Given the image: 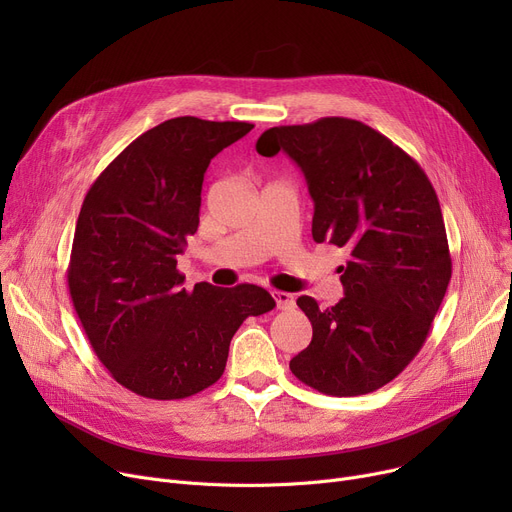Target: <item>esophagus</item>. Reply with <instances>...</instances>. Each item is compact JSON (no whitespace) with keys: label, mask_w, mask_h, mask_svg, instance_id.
<instances>
[{"label":"esophagus","mask_w":512,"mask_h":512,"mask_svg":"<svg viewBox=\"0 0 512 512\" xmlns=\"http://www.w3.org/2000/svg\"><path fill=\"white\" fill-rule=\"evenodd\" d=\"M272 294H274V299H276V305H278V309L286 311V309H292V307H294V297H292L290 292H284V290H274Z\"/></svg>","instance_id":"1"}]
</instances>
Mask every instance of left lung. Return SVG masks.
Returning <instances> with one entry per match:
<instances>
[{
    "label": "left lung",
    "instance_id": "obj_1",
    "mask_svg": "<svg viewBox=\"0 0 512 512\" xmlns=\"http://www.w3.org/2000/svg\"><path fill=\"white\" fill-rule=\"evenodd\" d=\"M278 151L305 174L313 240L351 255L338 270L344 297L334 307L299 297L313 338L290 371L330 396L378 390L421 351L452 276L438 195L407 151L359 120L274 126L257 153Z\"/></svg>",
    "mask_w": 512,
    "mask_h": 512
}]
</instances>
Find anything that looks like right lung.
<instances>
[{"mask_svg":"<svg viewBox=\"0 0 512 512\" xmlns=\"http://www.w3.org/2000/svg\"><path fill=\"white\" fill-rule=\"evenodd\" d=\"M249 122L180 116L134 139L80 207L68 265L74 311L95 355L130 392L193 396L222 378L242 321L272 311L255 284L182 288L176 255L199 228L209 161L251 132Z\"/></svg>","mask_w":512,"mask_h":512,"instance_id":"add662e5","label":"right lung"}]
</instances>
